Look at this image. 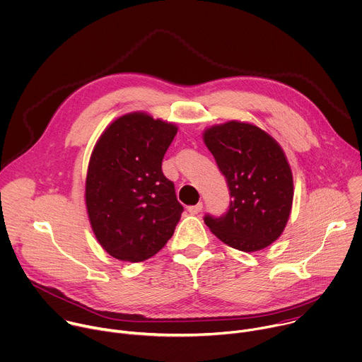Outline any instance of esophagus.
<instances>
[{
  "instance_id": "obj_1",
  "label": "esophagus",
  "mask_w": 362,
  "mask_h": 362,
  "mask_svg": "<svg viewBox=\"0 0 362 362\" xmlns=\"http://www.w3.org/2000/svg\"><path fill=\"white\" fill-rule=\"evenodd\" d=\"M187 209H188V212H189V214L197 215V214H199V212H201V209H202V204H201V202H198L197 205H191V206H188Z\"/></svg>"
}]
</instances>
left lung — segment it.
Segmentation results:
<instances>
[{
    "mask_svg": "<svg viewBox=\"0 0 362 362\" xmlns=\"http://www.w3.org/2000/svg\"><path fill=\"white\" fill-rule=\"evenodd\" d=\"M202 139L233 197L221 218L205 216L206 227L235 250L267 248L284 233L293 208L294 180L284 150L267 131L237 119L205 128Z\"/></svg>",
    "mask_w": 362,
    "mask_h": 362,
    "instance_id": "1",
    "label": "left lung"
}]
</instances>
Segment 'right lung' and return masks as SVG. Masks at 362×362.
Listing matches in <instances>:
<instances>
[{
  "label": "right lung",
  "mask_w": 362,
  "mask_h": 362,
  "mask_svg": "<svg viewBox=\"0 0 362 362\" xmlns=\"http://www.w3.org/2000/svg\"><path fill=\"white\" fill-rule=\"evenodd\" d=\"M174 122L124 114L100 135L86 177V206L100 245L124 262L156 255L173 237L182 205L161 170Z\"/></svg>",
  "instance_id": "add662e5"
}]
</instances>
